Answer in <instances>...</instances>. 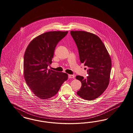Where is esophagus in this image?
<instances>
[{
  "instance_id": "obj_1",
  "label": "esophagus",
  "mask_w": 133,
  "mask_h": 133,
  "mask_svg": "<svg viewBox=\"0 0 133 133\" xmlns=\"http://www.w3.org/2000/svg\"><path fill=\"white\" fill-rule=\"evenodd\" d=\"M74 76L73 75H68V78H74Z\"/></svg>"
}]
</instances>
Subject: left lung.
Instances as JSON below:
<instances>
[{
    "mask_svg": "<svg viewBox=\"0 0 133 133\" xmlns=\"http://www.w3.org/2000/svg\"><path fill=\"white\" fill-rule=\"evenodd\" d=\"M70 34L77 46L81 63L87 66L88 76H77L82 87L77 94L83 99L92 100L105 91L109 83L111 68L110 55L100 38L83 31H71Z\"/></svg>",
    "mask_w": 133,
    "mask_h": 133,
    "instance_id": "left-lung-1",
    "label": "left lung"
}]
</instances>
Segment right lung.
Wrapping results in <instances>:
<instances>
[{
  "label": "right lung",
  "mask_w": 133,
  "mask_h": 133,
  "mask_svg": "<svg viewBox=\"0 0 133 133\" xmlns=\"http://www.w3.org/2000/svg\"><path fill=\"white\" fill-rule=\"evenodd\" d=\"M68 31L46 32L28 45L23 59L24 78L32 92L42 99L55 96L68 75L48 69L52 62L55 47Z\"/></svg>",
  "instance_id": "1"
}]
</instances>
